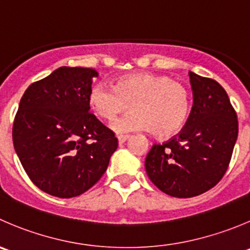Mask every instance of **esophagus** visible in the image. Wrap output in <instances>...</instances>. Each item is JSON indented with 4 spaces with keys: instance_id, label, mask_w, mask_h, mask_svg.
<instances>
[{
    "instance_id": "34e87169",
    "label": "esophagus",
    "mask_w": 250,
    "mask_h": 250,
    "mask_svg": "<svg viewBox=\"0 0 250 250\" xmlns=\"http://www.w3.org/2000/svg\"><path fill=\"white\" fill-rule=\"evenodd\" d=\"M130 138V135H118V144H123Z\"/></svg>"
}]
</instances>
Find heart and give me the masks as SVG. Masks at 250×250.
<instances>
[{
	"mask_svg": "<svg viewBox=\"0 0 250 250\" xmlns=\"http://www.w3.org/2000/svg\"><path fill=\"white\" fill-rule=\"evenodd\" d=\"M91 110L106 121H113L129 107L132 112L112 125L117 133L152 130L156 137H173L189 117L192 98L184 84L171 77L152 73L125 76L115 86L99 82L90 88Z\"/></svg>",
	"mask_w": 250,
	"mask_h": 250,
	"instance_id": "obj_1",
	"label": "heart"
}]
</instances>
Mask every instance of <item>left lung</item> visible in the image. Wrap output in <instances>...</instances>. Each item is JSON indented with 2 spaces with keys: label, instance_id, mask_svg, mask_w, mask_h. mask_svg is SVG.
<instances>
[{
  "label": "left lung",
  "instance_id": "obj_1",
  "mask_svg": "<svg viewBox=\"0 0 250 250\" xmlns=\"http://www.w3.org/2000/svg\"><path fill=\"white\" fill-rule=\"evenodd\" d=\"M193 107L177 137L155 144L145 159L150 181L166 194L192 198L216 186L238 137L236 111L216 81L189 72Z\"/></svg>",
  "mask_w": 250,
  "mask_h": 250
}]
</instances>
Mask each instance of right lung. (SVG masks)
<instances>
[{
	"label": "right lung",
	"instance_id": "right-lung-1",
	"mask_svg": "<svg viewBox=\"0 0 250 250\" xmlns=\"http://www.w3.org/2000/svg\"><path fill=\"white\" fill-rule=\"evenodd\" d=\"M93 68L60 67L31 84L19 104L13 145L39 189L58 198L83 194L101 178L118 146L115 133L93 113Z\"/></svg>",
	"mask_w": 250,
	"mask_h": 250
}]
</instances>
